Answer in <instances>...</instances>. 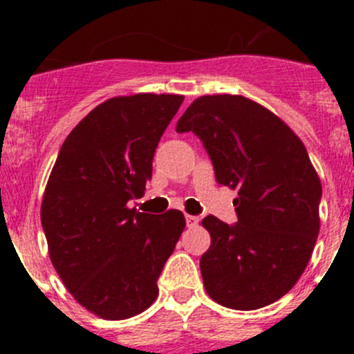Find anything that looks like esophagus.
I'll use <instances>...</instances> for the list:
<instances>
[{"label": "esophagus", "instance_id": "1", "mask_svg": "<svg viewBox=\"0 0 354 354\" xmlns=\"http://www.w3.org/2000/svg\"><path fill=\"white\" fill-rule=\"evenodd\" d=\"M185 221H187L188 227H194V226H197V224H198V217L190 216V214H187V216H185Z\"/></svg>", "mask_w": 354, "mask_h": 354}]
</instances>
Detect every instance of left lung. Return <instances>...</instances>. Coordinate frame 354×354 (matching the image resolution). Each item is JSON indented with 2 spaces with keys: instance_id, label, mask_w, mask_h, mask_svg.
<instances>
[{
  "instance_id": "1",
  "label": "left lung",
  "mask_w": 354,
  "mask_h": 354,
  "mask_svg": "<svg viewBox=\"0 0 354 354\" xmlns=\"http://www.w3.org/2000/svg\"><path fill=\"white\" fill-rule=\"evenodd\" d=\"M212 160L216 181L238 190V221L207 216L200 259L210 298L233 310L270 305L296 284L320 230L322 198L305 145L283 120L243 95H202L178 120Z\"/></svg>"
}]
</instances>
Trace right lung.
<instances>
[{
	"instance_id": "add662e5",
	"label": "right lung",
	"mask_w": 354,
	"mask_h": 354,
	"mask_svg": "<svg viewBox=\"0 0 354 354\" xmlns=\"http://www.w3.org/2000/svg\"><path fill=\"white\" fill-rule=\"evenodd\" d=\"M183 95L135 94L92 109L59 149L41 205L49 257L73 298L101 319L147 310L185 230L180 210L130 209Z\"/></svg>"
}]
</instances>
